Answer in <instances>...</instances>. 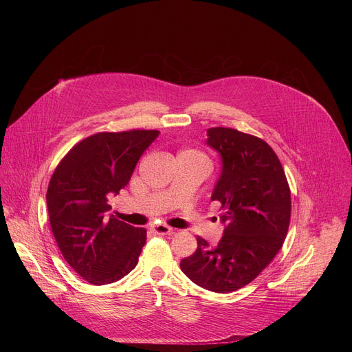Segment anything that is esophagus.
<instances>
[{"label":"esophagus","instance_id":"obj_1","mask_svg":"<svg viewBox=\"0 0 352 352\" xmlns=\"http://www.w3.org/2000/svg\"><path fill=\"white\" fill-rule=\"evenodd\" d=\"M171 231H173V228L170 226H167V224H157V226L153 227V232L157 234V235H167Z\"/></svg>","mask_w":352,"mask_h":352}]
</instances>
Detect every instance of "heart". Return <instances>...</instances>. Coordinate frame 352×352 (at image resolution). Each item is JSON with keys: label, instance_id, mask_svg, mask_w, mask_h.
I'll list each match as a JSON object with an SVG mask.
<instances>
[{"label": "heart", "instance_id": "obj_1", "mask_svg": "<svg viewBox=\"0 0 352 352\" xmlns=\"http://www.w3.org/2000/svg\"><path fill=\"white\" fill-rule=\"evenodd\" d=\"M179 156H184V157H189V159H195V160H200V162H205V163H209L206 155H204L202 152H199V150H195V148H185L182 150V152L179 153ZM178 156V157H179Z\"/></svg>", "mask_w": 352, "mask_h": 352}]
</instances>
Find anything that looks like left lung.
Wrapping results in <instances>:
<instances>
[{
    "instance_id": "obj_1",
    "label": "left lung",
    "mask_w": 352,
    "mask_h": 352,
    "mask_svg": "<svg viewBox=\"0 0 352 352\" xmlns=\"http://www.w3.org/2000/svg\"><path fill=\"white\" fill-rule=\"evenodd\" d=\"M208 144L223 159L212 200L220 202L223 238L210 248L196 236L182 272L199 287L232 292L255 280L281 249L291 219V190L274 150L261 138L232 128H209Z\"/></svg>"
}]
</instances>
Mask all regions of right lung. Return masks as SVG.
<instances>
[{"instance_id": "obj_1", "label": "right lung", "mask_w": 352, "mask_h": 352, "mask_svg": "<svg viewBox=\"0 0 352 352\" xmlns=\"http://www.w3.org/2000/svg\"><path fill=\"white\" fill-rule=\"evenodd\" d=\"M155 129L98 132L78 142L56 167L47 189L53 235L67 263L90 284L126 276L146 242L135 228L107 212V195L125 188Z\"/></svg>"}]
</instances>
